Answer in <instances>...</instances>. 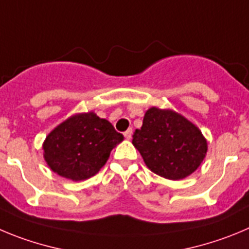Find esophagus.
<instances>
[{"label":"esophagus","instance_id":"obj_1","mask_svg":"<svg viewBox=\"0 0 249 249\" xmlns=\"http://www.w3.org/2000/svg\"><path fill=\"white\" fill-rule=\"evenodd\" d=\"M124 137H126L127 140H131V138H132V129H127V131L124 132Z\"/></svg>","mask_w":249,"mask_h":249}]
</instances>
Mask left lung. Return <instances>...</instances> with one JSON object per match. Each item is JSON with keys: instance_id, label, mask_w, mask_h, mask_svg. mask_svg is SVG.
Listing matches in <instances>:
<instances>
[{"instance_id": "8db88e82", "label": "left lung", "mask_w": 249, "mask_h": 249, "mask_svg": "<svg viewBox=\"0 0 249 249\" xmlns=\"http://www.w3.org/2000/svg\"><path fill=\"white\" fill-rule=\"evenodd\" d=\"M132 144L148 169L169 180L193 174L206 157L207 141L191 121L170 108L150 107Z\"/></svg>"}]
</instances>
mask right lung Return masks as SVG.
<instances>
[{"mask_svg":"<svg viewBox=\"0 0 249 249\" xmlns=\"http://www.w3.org/2000/svg\"><path fill=\"white\" fill-rule=\"evenodd\" d=\"M122 141V134L93 111L75 113L45 137L43 157L54 173L81 181L97 174Z\"/></svg>","mask_w":249,"mask_h":249,"instance_id":"obj_1","label":"right lung"}]
</instances>
